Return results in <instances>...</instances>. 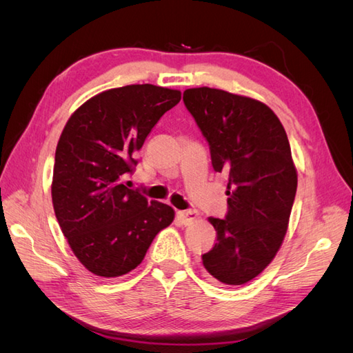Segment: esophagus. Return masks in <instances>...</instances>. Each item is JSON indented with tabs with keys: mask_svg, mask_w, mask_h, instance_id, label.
<instances>
[{
	"mask_svg": "<svg viewBox=\"0 0 353 353\" xmlns=\"http://www.w3.org/2000/svg\"><path fill=\"white\" fill-rule=\"evenodd\" d=\"M197 218V210H178L176 212V219L183 225H190L191 222Z\"/></svg>",
	"mask_w": 353,
	"mask_h": 353,
	"instance_id": "obj_1",
	"label": "esophagus"
}]
</instances>
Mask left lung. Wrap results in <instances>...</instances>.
<instances>
[{
  "mask_svg": "<svg viewBox=\"0 0 353 353\" xmlns=\"http://www.w3.org/2000/svg\"><path fill=\"white\" fill-rule=\"evenodd\" d=\"M183 100L209 143L213 169L228 176V212L209 218L216 243L203 266L219 283L241 285L271 263L287 232L297 188L290 144L258 100L209 87L185 90Z\"/></svg>",
  "mask_w": 353,
  "mask_h": 353,
  "instance_id": "left-lung-1",
  "label": "left lung"
}]
</instances>
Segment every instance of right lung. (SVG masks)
Wrapping results in <instances>:
<instances>
[{
  "mask_svg": "<svg viewBox=\"0 0 353 353\" xmlns=\"http://www.w3.org/2000/svg\"><path fill=\"white\" fill-rule=\"evenodd\" d=\"M181 91L152 83L103 91L69 117L56 148L51 197L72 252L104 279L135 270L174 209L148 201L122 179L137 152Z\"/></svg>",
  "mask_w": 353,
  "mask_h": 353,
  "instance_id": "1",
  "label": "right lung"
}]
</instances>
